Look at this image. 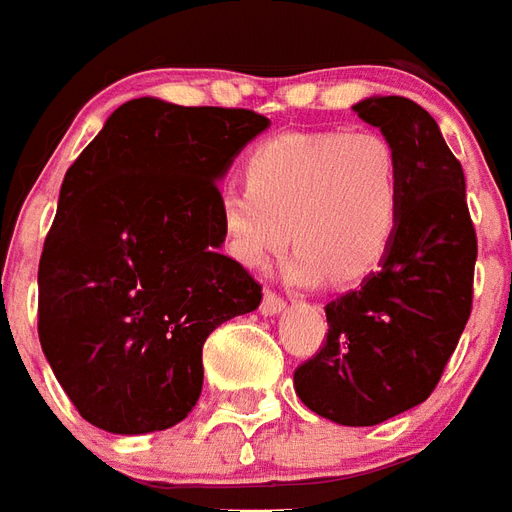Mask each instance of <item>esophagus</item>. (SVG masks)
Segmentation results:
<instances>
[{"mask_svg":"<svg viewBox=\"0 0 512 512\" xmlns=\"http://www.w3.org/2000/svg\"><path fill=\"white\" fill-rule=\"evenodd\" d=\"M286 302L275 294V291H264V299H261V313L264 315H278L283 313Z\"/></svg>","mask_w":512,"mask_h":512,"instance_id":"1","label":"esophagus"}]
</instances>
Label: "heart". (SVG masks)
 Returning <instances> with one entry per match:
<instances>
[{
  "label": "heart",
  "mask_w": 512,
  "mask_h": 512,
  "mask_svg": "<svg viewBox=\"0 0 512 512\" xmlns=\"http://www.w3.org/2000/svg\"><path fill=\"white\" fill-rule=\"evenodd\" d=\"M402 215V161L378 132L280 134L245 159V183L218 194L226 253L261 270L288 242L291 286H356L378 270Z\"/></svg>",
  "instance_id": "1"
}]
</instances>
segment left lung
<instances>
[{
  "instance_id": "1",
  "label": "left lung",
  "mask_w": 512,
  "mask_h": 512,
  "mask_svg": "<svg viewBox=\"0 0 512 512\" xmlns=\"http://www.w3.org/2000/svg\"><path fill=\"white\" fill-rule=\"evenodd\" d=\"M353 113L399 153V229L378 272L326 305V343L294 388L321 418L375 426L437 386L470 318L478 240L464 169L432 115L405 96H367Z\"/></svg>"
}]
</instances>
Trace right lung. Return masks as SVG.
Here are the masks:
<instances>
[{
	"instance_id": "obj_1",
	"label": "right lung",
	"mask_w": 512,
	"mask_h": 512,
	"mask_svg": "<svg viewBox=\"0 0 512 512\" xmlns=\"http://www.w3.org/2000/svg\"><path fill=\"white\" fill-rule=\"evenodd\" d=\"M270 126L253 110L142 96L67 169L40 272V345L88 424L148 434L202 394V345L261 286L218 251V180Z\"/></svg>"
}]
</instances>
